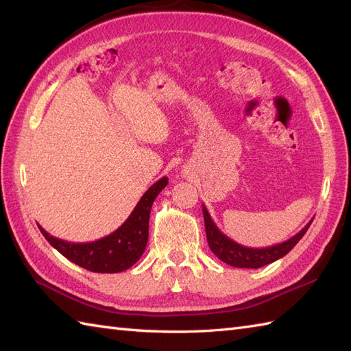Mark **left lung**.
Instances as JSON below:
<instances>
[{
    "mask_svg": "<svg viewBox=\"0 0 351 351\" xmlns=\"http://www.w3.org/2000/svg\"><path fill=\"white\" fill-rule=\"evenodd\" d=\"M203 217H204L206 236H208V243L210 250L221 259L222 263H226L231 267H237V268H259L283 258L286 254H289L293 249V246L302 239V236L307 232L308 227L313 222L311 219L300 232H296L293 237L283 241V243H278L269 247L254 249V247L241 246L236 243L234 240H231L230 237L223 234V232L217 227V223H215L213 219L210 218V215L208 209H206L204 204H203Z\"/></svg>",
    "mask_w": 351,
    "mask_h": 351,
    "instance_id": "left-lung-1",
    "label": "left lung"
}]
</instances>
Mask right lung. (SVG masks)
<instances>
[{"label":"right lung","mask_w":351,"mask_h":351,"mask_svg":"<svg viewBox=\"0 0 351 351\" xmlns=\"http://www.w3.org/2000/svg\"><path fill=\"white\" fill-rule=\"evenodd\" d=\"M169 179L163 176L151 185L123 226L99 240L73 243L50 236L41 226L38 228L49 243L71 263L93 273H121L136 263L145 250L151 206Z\"/></svg>","instance_id":"add662e5"}]
</instances>
